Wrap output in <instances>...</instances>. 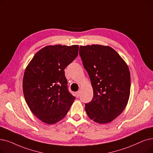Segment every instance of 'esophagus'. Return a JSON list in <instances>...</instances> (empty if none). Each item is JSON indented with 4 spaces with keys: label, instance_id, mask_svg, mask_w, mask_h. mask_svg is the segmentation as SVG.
<instances>
[{
    "label": "esophagus",
    "instance_id": "esophagus-1",
    "mask_svg": "<svg viewBox=\"0 0 153 153\" xmlns=\"http://www.w3.org/2000/svg\"><path fill=\"white\" fill-rule=\"evenodd\" d=\"M76 96L77 97H79V96H80V92L79 91H77V92H76Z\"/></svg>",
    "mask_w": 153,
    "mask_h": 153
}]
</instances>
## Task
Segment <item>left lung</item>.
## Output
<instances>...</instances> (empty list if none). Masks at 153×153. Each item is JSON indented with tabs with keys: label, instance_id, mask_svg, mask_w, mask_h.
Instances as JSON below:
<instances>
[{
	"label": "left lung",
	"instance_id": "obj_1",
	"mask_svg": "<svg viewBox=\"0 0 153 153\" xmlns=\"http://www.w3.org/2000/svg\"><path fill=\"white\" fill-rule=\"evenodd\" d=\"M79 55L93 88L92 99L85 104L86 113L96 123H110L124 111L129 100L128 66L109 46H80Z\"/></svg>",
	"mask_w": 153,
	"mask_h": 153
}]
</instances>
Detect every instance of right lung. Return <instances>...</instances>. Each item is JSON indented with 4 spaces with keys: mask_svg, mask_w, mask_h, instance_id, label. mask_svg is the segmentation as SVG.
<instances>
[{
    "mask_svg": "<svg viewBox=\"0 0 153 153\" xmlns=\"http://www.w3.org/2000/svg\"><path fill=\"white\" fill-rule=\"evenodd\" d=\"M79 46L48 45L38 51L26 68L23 92L32 112L42 122L57 123L76 99L68 90L64 69L76 58Z\"/></svg>",
    "mask_w": 153,
    "mask_h": 153,
    "instance_id": "obj_1",
    "label": "right lung"
}]
</instances>
